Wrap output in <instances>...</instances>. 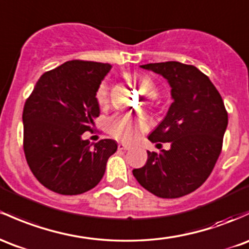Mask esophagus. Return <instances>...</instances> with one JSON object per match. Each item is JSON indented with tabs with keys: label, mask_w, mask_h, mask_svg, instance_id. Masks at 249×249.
Here are the masks:
<instances>
[{
	"label": "esophagus",
	"mask_w": 249,
	"mask_h": 249,
	"mask_svg": "<svg viewBox=\"0 0 249 249\" xmlns=\"http://www.w3.org/2000/svg\"><path fill=\"white\" fill-rule=\"evenodd\" d=\"M118 149L120 151H126V150H129L130 147L127 145H125V144H118Z\"/></svg>",
	"instance_id": "obj_1"
}]
</instances>
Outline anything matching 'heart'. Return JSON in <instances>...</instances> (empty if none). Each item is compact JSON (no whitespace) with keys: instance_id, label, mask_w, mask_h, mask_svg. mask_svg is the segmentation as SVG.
Wrapping results in <instances>:
<instances>
[{"instance_id":"b5f03b06","label":"heart","mask_w":249,"mask_h":249,"mask_svg":"<svg viewBox=\"0 0 249 249\" xmlns=\"http://www.w3.org/2000/svg\"><path fill=\"white\" fill-rule=\"evenodd\" d=\"M135 80L137 81L142 92L144 94L152 97L157 92V86L151 78L146 75H136ZM98 105L105 107L110 100V89L106 83H102L98 87L95 93ZM146 129V123L141 119H132L127 114L118 113L112 116L107 120L108 133L116 139L124 142V143H133L139 137L142 131Z\"/></svg>"}]
</instances>
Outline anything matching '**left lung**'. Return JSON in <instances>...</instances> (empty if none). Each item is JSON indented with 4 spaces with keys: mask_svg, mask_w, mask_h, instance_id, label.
Segmentation results:
<instances>
[{
    "mask_svg": "<svg viewBox=\"0 0 249 249\" xmlns=\"http://www.w3.org/2000/svg\"><path fill=\"white\" fill-rule=\"evenodd\" d=\"M141 67L164 76L171 87L174 103L149 136L152 143L168 142L171 147L160 154L147 151L145 165L132 174L158 197H182L212 174L222 150L228 113L216 87L193 65L166 61Z\"/></svg>",
    "mask_w": 249,
    "mask_h": 249,
    "instance_id": "1",
    "label": "left lung"
}]
</instances>
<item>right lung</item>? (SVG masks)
Masks as SVG:
<instances>
[{"label":"right lung","instance_id":"obj_1","mask_svg":"<svg viewBox=\"0 0 249 249\" xmlns=\"http://www.w3.org/2000/svg\"><path fill=\"white\" fill-rule=\"evenodd\" d=\"M111 67L84 60L65 62L43 73L24 103V156L37 181L54 193L91 190L117 151L113 139L92 145L81 138L99 117L95 93Z\"/></svg>","mask_w":249,"mask_h":249}]
</instances>
